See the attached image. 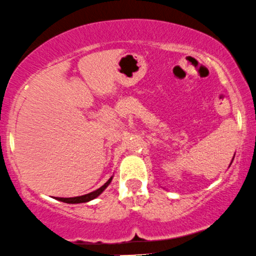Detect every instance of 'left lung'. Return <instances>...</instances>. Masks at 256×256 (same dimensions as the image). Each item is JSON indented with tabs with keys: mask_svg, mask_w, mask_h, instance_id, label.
<instances>
[{
	"mask_svg": "<svg viewBox=\"0 0 256 256\" xmlns=\"http://www.w3.org/2000/svg\"><path fill=\"white\" fill-rule=\"evenodd\" d=\"M232 160H234V158H232ZM230 164H232V163H230Z\"/></svg>",
	"mask_w": 256,
	"mask_h": 256,
	"instance_id": "obj_1",
	"label": "left lung"
}]
</instances>
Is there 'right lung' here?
I'll return each mask as SVG.
<instances>
[{
	"label": "right lung",
	"instance_id": "add662e5",
	"mask_svg": "<svg viewBox=\"0 0 256 256\" xmlns=\"http://www.w3.org/2000/svg\"><path fill=\"white\" fill-rule=\"evenodd\" d=\"M112 178H113V176L108 180V182L104 184V186H100L99 189L94 190V192H90V194H86V195L76 196V197H56V200H61V202H64V203H70V204H78V203L90 202V200L96 198V197H98L100 194L104 192L106 188L108 186V184L112 182Z\"/></svg>",
	"mask_w": 256,
	"mask_h": 256
}]
</instances>
